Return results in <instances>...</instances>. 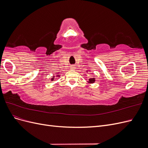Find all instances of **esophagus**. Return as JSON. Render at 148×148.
<instances>
[{"label": "esophagus", "mask_w": 148, "mask_h": 148, "mask_svg": "<svg viewBox=\"0 0 148 148\" xmlns=\"http://www.w3.org/2000/svg\"><path fill=\"white\" fill-rule=\"evenodd\" d=\"M75 69V66L73 65H72L71 66V69Z\"/></svg>", "instance_id": "obj_1"}]
</instances>
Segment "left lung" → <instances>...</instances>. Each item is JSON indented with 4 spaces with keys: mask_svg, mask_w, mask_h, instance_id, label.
<instances>
[{
    "mask_svg": "<svg viewBox=\"0 0 148 148\" xmlns=\"http://www.w3.org/2000/svg\"><path fill=\"white\" fill-rule=\"evenodd\" d=\"M95 82V78H91L89 79V81H88L89 83H94Z\"/></svg>",
    "mask_w": 148,
    "mask_h": 148,
    "instance_id": "obj_1",
    "label": "left lung"
}]
</instances>
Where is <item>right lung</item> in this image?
I'll return each mask as SVG.
<instances>
[{"label":"right lung","mask_w":148,"mask_h":148,"mask_svg":"<svg viewBox=\"0 0 148 148\" xmlns=\"http://www.w3.org/2000/svg\"><path fill=\"white\" fill-rule=\"evenodd\" d=\"M57 77H60V75H57ZM53 79H54V76H53V77L51 78V80H52V81H53Z\"/></svg>","instance_id":"add662e5"}]
</instances>
